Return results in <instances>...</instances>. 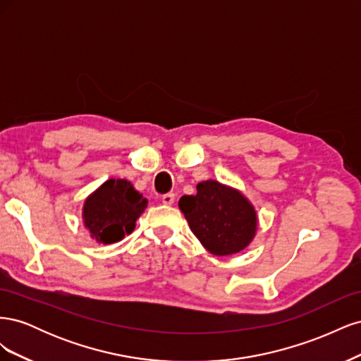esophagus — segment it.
Masks as SVG:
<instances>
[{"instance_id": "obj_1", "label": "esophagus", "mask_w": 361, "mask_h": 361, "mask_svg": "<svg viewBox=\"0 0 361 361\" xmlns=\"http://www.w3.org/2000/svg\"><path fill=\"white\" fill-rule=\"evenodd\" d=\"M162 203L164 204H173L174 203V194L173 192H167V194H164L162 195Z\"/></svg>"}]
</instances>
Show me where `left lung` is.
Masks as SVG:
<instances>
[{
  "label": "left lung",
  "mask_w": 361,
  "mask_h": 361,
  "mask_svg": "<svg viewBox=\"0 0 361 361\" xmlns=\"http://www.w3.org/2000/svg\"><path fill=\"white\" fill-rule=\"evenodd\" d=\"M179 207L200 244L215 256L243 251L257 232V212L245 195L218 180L197 183V194L182 195Z\"/></svg>",
  "instance_id": "8db88e82"
}]
</instances>
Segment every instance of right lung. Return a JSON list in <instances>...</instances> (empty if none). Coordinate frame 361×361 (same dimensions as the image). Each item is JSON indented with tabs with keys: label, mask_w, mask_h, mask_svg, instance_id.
Masks as SVG:
<instances>
[{
	"label": "right lung",
	"mask_w": 361,
	"mask_h": 361,
	"mask_svg": "<svg viewBox=\"0 0 361 361\" xmlns=\"http://www.w3.org/2000/svg\"><path fill=\"white\" fill-rule=\"evenodd\" d=\"M147 203L129 180L111 178L84 200L82 224L96 243L114 244L134 232Z\"/></svg>",
	"instance_id": "right-lung-1"
}]
</instances>
